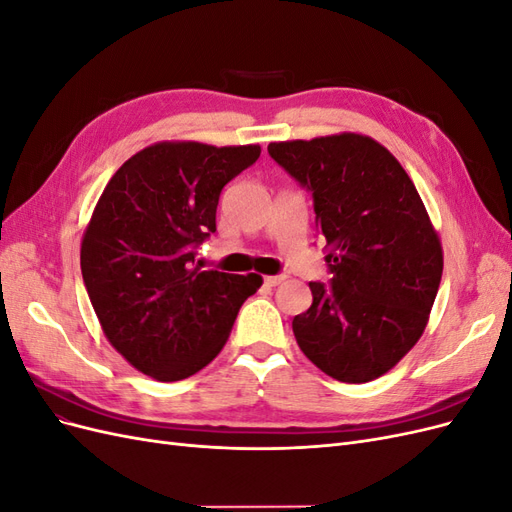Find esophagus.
Here are the masks:
<instances>
[{
    "mask_svg": "<svg viewBox=\"0 0 512 512\" xmlns=\"http://www.w3.org/2000/svg\"><path fill=\"white\" fill-rule=\"evenodd\" d=\"M284 280H286L284 275H267V277H265V284L273 288V286H277V284H282Z\"/></svg>",
    "mask_w": 512,
    "mask_h": 512,
    "instance_id": "34e87169",
    "label": "esophagus"
}]
</instances>
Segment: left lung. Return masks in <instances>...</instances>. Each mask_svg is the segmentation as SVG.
<instances>
[{
    "mask_svg": "<svg viewBox=\"0 0 512 512\" xmlns=\"http://www.w3.org/2000/svg\"><path fill=\"white\" fill-rule=\"evenodd\" d=\"M271 158L314 196L331 286L309 284L294 316L303 354L348 384L391 371L421 339L442 280L438 230L412 179L371 136L339 132L269 145Z\"/></svg>",
    "mask_w": 512,
    "mask_h": 512,
    "instance_id": "obj_1",
    "label": "left lung"
}]
</instances>
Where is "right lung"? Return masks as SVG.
<instances>
[{"label":"right lung","mask_w":512,"mask_h":512,"mask_svg":"<svg viewBox=\"0 0 512 512\" xmlns=\"http://www.w3.org/2000/svg\"><path fill=\"white\" fill-rule=\"evenodd\" d=\"M260 145L160 141L119 166L83 232L81 271L104 337L158 382L194 376L220 354L256 273L203 271L224 185Z\"/></svg>","instance_id":"1"}]
</instances>
